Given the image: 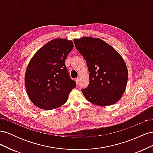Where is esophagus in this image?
Here are the masks:
<instances>
[{
    "label": "esophagus",
    "mask_w": 153,
    "mask_h": 153,
    "mask_svg": "<svg viewBox=\"0 0 153 153\" xmlns=\"http://www.w3.org/2000/svg\"><path fill=\"white\" fill-rule=\"evenodd\" d=\"M75 81H76V85H79V79H78V78H76Z\"/></svg>",
    "instance_id": "34e87169"
}]
</instances>
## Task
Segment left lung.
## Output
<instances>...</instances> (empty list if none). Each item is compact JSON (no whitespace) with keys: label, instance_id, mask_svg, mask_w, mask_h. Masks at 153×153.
I'll use <instances>...</instances> for the list:
<instances>
[{"label":"left lung","instance_id":"obj_1","mask_svg":"<svg viewBox=\"0 0 153 153\" xmlns=\"http://www.w3.org/2000/svg\"><path fill=\"white\" fill-rule=\"evenodd\" d=\"M73 41L89 72V84L82 90L86 100L99 106L117 102L126 89L128 77L121 55L100 38L84 37Z\"/></svg>","mask_w":153,"mask_h":153}]
</instances>
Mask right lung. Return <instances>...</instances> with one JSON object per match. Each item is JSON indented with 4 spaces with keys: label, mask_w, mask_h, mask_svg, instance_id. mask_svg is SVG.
<instances>
[{
    "label": "right lung",
    "mask_w": 153,
    "mask_h": 153,
    "mask_svg": "<svg viewBox=\"0 0 153 153\" xmlns=\"http://www.w3.org/2000/svg\"><path fill=\"white\" fill-rule=\"evenodd\" d=\"M73 48L72 41L54 39L37 51L30 59L25 84L30 100L38 108L50 110L60 107L76 87L65 65Z\"/></svg>",
    "instance_id": "add662e5"
}]
</instances>
